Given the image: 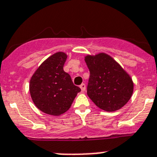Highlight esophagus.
Returning a JSON list of instances; mask_svg holds the SVG:
<instances>
[{
    "instance_id": "1",
    "label": "esophagus",
    "mask_w": 157,
    "mask_h": 157,
    "mask_svg": "<svg viewBox=\"0 0 157 157\" xmlns=\"http://www.w3.org/2000/svg\"><path fill=\"white\" fill-rule=\"evenodd\" d=\"M80 89H81V91H82V92H84V91H85V89H86V85H85V84H80Z\"/></svg>"
}]
</instances>
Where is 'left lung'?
<instances>
[{
	"mask_svg": "<svg viewBox=\"0 0 157 157\" xmlns=\"http://www.w3.org/2000/svg\"><path fill=\"white\" fill-rule=\"evenodd\" d=\"M90 71L87 94L98 108L113 112L122 108L133 93L132 79L117 62L105 53L87 56Z\"/></svg>",
	"mask_w": 157,
	"mask_h": 157,
	"instance_id": "left-lung-1",
	"label": "left lung"
}]
</instances>
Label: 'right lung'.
<instances>
[{"label":"right lung","mask_w":157,"mask_h":157,"mask_svg":"<svg viewBox=\"0 0 157 157\" xmlns=\"http://www.w3.org/2000/svg\"><path fill=\"white\" fill-rule=\"evenodd\" d=\"M66 58L64 52L52 55L39 66L30 79L31 98L44 113L52 116L64 113L81 91L73 84L70 74L63 70Z\"/></svg>","instance_id":"add662e5"}]
</instances>
